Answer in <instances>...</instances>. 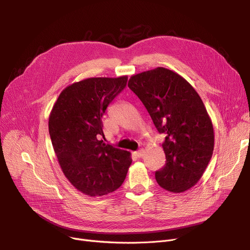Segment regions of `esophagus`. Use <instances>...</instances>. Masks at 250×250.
I'll use <instances>...</instances> for the list:
<instances>
[{
    "label": "esophagus",
    "instance_id": "obj_1",
    "mask_svg": "<svg viewBox=\"0 0 250 250\" xmlns=\"http://www.w3.org/2000/svg\"><path fill=\"white\" fill-rule=\"evenodd\" d=\"M134 155H135L136 157H138V158H141V157L144 156V150H139V151H137V152H134Z\"/></svg>",
    "mask_w": 250,
    "mask_h": 250
}]
</instances>
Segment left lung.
Returning <instances> with one entry per match:
<instances>
[{
    "label": "left lung",
    "mask_w": 250,
    "mask_h": 250,
    "mask_svg": "<svg viewBox=\"0 0 250 250\" xmlns=\"http://www.w3.org/2000/svg\"><path fill=\"white\" fill-rule=\"evenodd\" d=\"M127 86L145 105L161 134L166 163L155 172L165 190L183 192L203 176L214 151V127L198 92L177 73L162 67L129 78Z\"/></svg>",
    "instance_id": "8db88e82"
}]
</instances>
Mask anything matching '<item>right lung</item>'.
Here are the masks:
<instances>
[{"mask_svg":"<svg viewBox=\"0 0 250 250\" xmlns=\"http://www.w3.org/2000/svg\"><path fill=\"white\" fill-rule=\"evenodd\" d=\"M127 76L87 78L65 87L49 114L48 130L59 164L71 185L89 196L120 188L130 153L99 140L102 115L125 87Z\"/></svg>","mask_w":250,"mask_h":250,"instance_id":"obj_1","label":"right lung"}]
</instances>
